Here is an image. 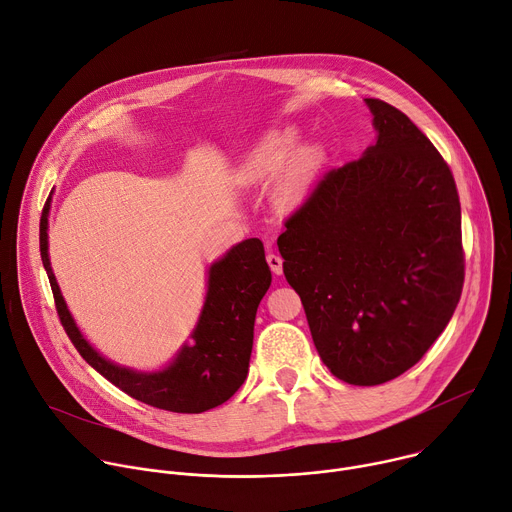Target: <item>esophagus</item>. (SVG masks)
<instances>
[{
    "mask_svg": "<svg viewBox=\"0 0 512 512\" xmlns=\"http://www.w3.org/2000/svg\"><path fill=\"white\" fill-rule=\"evenodd\" d=\"M266 262L274 274H282V258L278 254H266Z\"/></svg>",
    "mask_w": 512,
    "mask_h": 512,
    "instance_id": "obj_1",
    "label": "esophagus"
}]
</instances>
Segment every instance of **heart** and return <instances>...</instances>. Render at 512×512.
Segmentation results:
<instances>
[{
	"label": "heart",
	"instance_id": "b5f03b06",
	"mask_svg": "<svg viewBox=\"0 0 512 512\" xmlns=\"http://www.w3.org/2000/svg\"><path fill=\"white\" fill-rule=\"evenodd\" d=\"M298 135L294 131H282V133H274L270 137H266L260 147L256 149V153L252 155V169L266 173L272 169H278L288 153L294 149ZM323 161V151L319 147H306L302 151H298L286 171V179L292 187H300L306 181L311 179V175L317 171V167Z\"/></svg>",
	"mask_w": 512,
	"mask_h": 512
}]
</instances>
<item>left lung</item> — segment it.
<instances>
[{
  "mask_svg": "<svg viewBox=\"0 0 512 512\" xmlns=\"http://www.w3.org/2000/svg\"><path fill=\"white\" fill-rule=\"evenodd\" d=\"M377 143L329 169L278 236L315 347L351 385L414 367L450 323L464 284L460 197L432 141L365 98Z\"/></svg>",
  "mask_w": 512,
  "mask_h": 512,
  "instance_id": "8db88e82",
  "label": "left lung"
}]
</instances>
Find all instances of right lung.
<instances>
[{"mask_svg": "<svg viewBox=\"0 0 512 512\" xmlns=\"http://www.w3.org/2000/svg\"><path fill=\"white\" fill-rule=\"evenodd\" d=\"M48 210L50 197L40 218L42 264L52 286L58 319L90 367L127 395L175 414L212 410L240 389L248 375L258 304L272 280L264 244L258 238L234 246L210 268V288L191 335L193 343L185 345L167 369L137 373L102 359L76 329L48 260Z\"/></svg>", "mask_w": 512, "mask_h": 512, "instance_id": "right-lung-1", "label": "right lung"}]
</instances>
